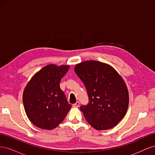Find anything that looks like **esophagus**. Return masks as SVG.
Instances as JSON below:
<instances>
[{"label":"esophagus","mask_w":155,"mask_h":155,"mask_svg":"<svg viewBox=\"0 0 155 155\" xmlns=\"http://www.w3.org/2000/svg\"><path fill=\"white\" fill-rule=\"evenodd\" d=\"M79 106V101H77L76 104H73V105H72L73 107H78Z\"/></svg>","instance_id":"34e87169"}]
</instances>
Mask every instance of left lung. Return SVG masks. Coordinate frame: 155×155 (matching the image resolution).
I'll return each mask as SVG.
<instances>
[{"label":"left lung","instance_id":"obj_1","mask_svg":"<svg viewBox=\"0 0 155 155\" xmlns=\"http://www.w3.org/2000/svg\"><path fill=\"white\" fill-rule=\"evenodd\" d=\"M74 71L85 85L88 103L80 110L96 130L109 129L122 119L129 105L124 81L110 65L97 61L76 64Z\"/></svg>","mask_w":155,"mask_h":155}]
</instances>
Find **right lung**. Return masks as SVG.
<instances>
[{
    "mask_svg": "<svg viewBox=\"0 0 155 155\" xmlns=\"http://www.w3.org/2000/svg\"><path fill=\"white\" fill-rule=\"evenodd\" d=\"M69 68L68 65H47L36 73L25 87L22 96L25 110L37 127L46 130L57 127L71 108L59 85Z\"/></svg>",
    "mask_w": 155,
    "mask_h": 155,
    "instance_id": "add662e5",
    "label": "right lung"
}]
</instances>
